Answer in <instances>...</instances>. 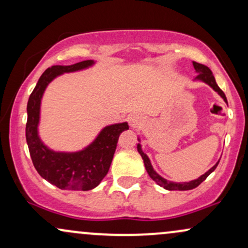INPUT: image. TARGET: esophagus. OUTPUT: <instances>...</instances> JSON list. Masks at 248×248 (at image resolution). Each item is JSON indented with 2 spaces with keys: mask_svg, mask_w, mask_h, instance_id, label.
Listing matches in <instances>:
<instances>
[{
  "mask_svg": "<svg viewBox=\"0 0 248 248\" xmlns=\"http://www.w3.org/2000/svg\"><path fill=\"white\" fill-rule=\"evenodd\" d=\"M129 124L132 128H141L144 124V119L140 114H132L128 118Z\"/></svg>",
  "mask_w": 248,
  "mask_h": 248,
  "instance_id": "esophagus-1",
  "label": "esophagus"
}]
</instances>
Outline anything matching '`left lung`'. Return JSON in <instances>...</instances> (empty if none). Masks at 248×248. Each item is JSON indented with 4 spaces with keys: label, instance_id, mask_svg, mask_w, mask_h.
<instances>
[{
    "label": "left lung",
    "instance_id": "1",
    "mask_svg": "<svg viewBox=\"0 0 248 248\" xmlns=\"http://www.w3.org/2000/svg\"><path fill=\"white\" fill-rule=\"evenodd\" d=\"M193 65H194V69H195L196 73L199 74V75L196 76L195 79L202 80V82H204L205 84L209 85L210 88H213L214 90L216 91L217 93H218L220 97L223 98V99H224L225 103H228L224 92L220 90L219 86L217 85L216 80H215V77H214L213 73H211V70L209 69V68H208L207 65L198 63V62H194V61H193ZM139 141H140V140H139ZM137 151H139L140 155L142 156L143 162H144L145 170H147L148 174L150 175V178L153 179L154 181H156V183L159 185V186L164 187V188L168 189V190H189V189L196 188V187H198L200 184L203 183V181L205 180V179H207V177L210 174L211 172L215 171V169L217 168V165H218V163H219V160H218V162L215 164L213 168L209 170V171H207L204 173V174H202L201 177L195 179V180L189 181V183H172V181H169V180H166V179H164L163 177H160V175L158 174L156 171H155L153 165H151L150 159H149V157L142 151L141 144H140V143L137 144Z\"/></svg>",
    "mask_w": 248,
    "mask_h": 248
}]
</instances>
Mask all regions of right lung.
Returning <instances> with one entry per match:
<instances>
[{"mask_svg": "<svg viewBox=\"0 0 248 248\" xmlns=\"http://www.w3.org/2000/svg\"><path fill=\"white\" fill-rule=\"evenodd\" d=\"M93 60L71 65H53L44 71L28 101L26 142L32 163L39 174L60 189L90 190L105 178L114 156L116 143L127 122L106 126L90 145L76 153H58L44 144L38 134L41 98L47 85L55 77L91 67Z\"/></svg>", "mask_w": 248, "mask_h": 248, "instance_id": "right-lung-1", "label": "right lung"}]
</instances>
